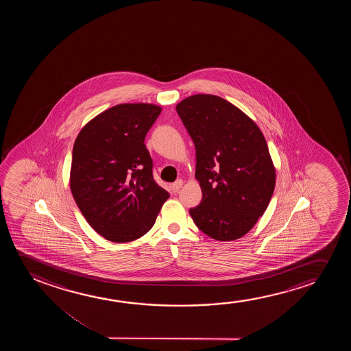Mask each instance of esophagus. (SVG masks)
Instances as JSON below:
<instances>
[{"mask_svg": "<svg viewBox=\"0 0 351 351\" xmlns=\"http://www.w3.org/2000/svg\"><path fill=\"white\" fill-rule=\"evenodd\" d=\"M182 180H178V181H175V182L171 184V191H173V193H178V191L181 189V187H182Z\"/></svg>", "mask_w": 351, "mask_h": 351, "instance_id": "1", "label": "esophagus"}]
</instances>
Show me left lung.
<instances>
[{"label": "left lung", "instance_id": "obj_1", "mask_svg": "<svg viewBox=\"0 0 351 351\" xmlns=\"http://www.w3.org/2000/svg\"><path fill=\"white\" fill-rule=\"evenodd\" d=\"M197 156L202 202L189 210L200 230L217 241L245 236L264 215L276 171L259 127L221 97L194 95L176 106Z\"/></svg>", "mask_w": 351, "mask_h": 351}]
</instances>
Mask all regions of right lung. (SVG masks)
<instances>
[{
    "mask_svg": "<svg viewBox=\"0 0 351 351\" xmlns=\"http://www.w3.org/2000/svg\"><path fill=\"white\" fill-rule=\"evenodd\" d=\"M160 111L146 103L112 106L90 121L73 146V197L87 223L111 242L144 236L169 197L154 180L144 144Z\"/></svg>",
    "mask_w": 351,
    "mask_h": 351,
    "instance_id": "1",
    "label": "right lung"
}]
</instances>
